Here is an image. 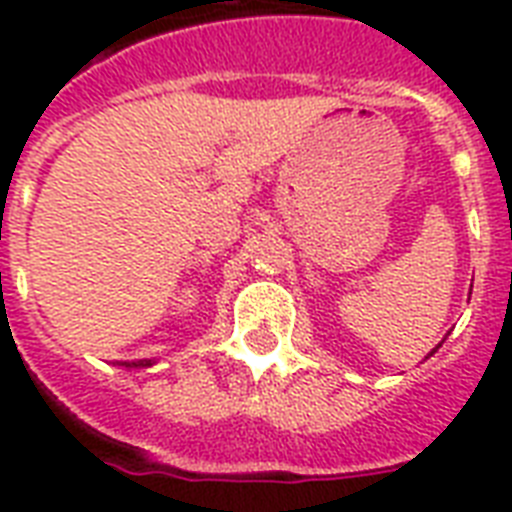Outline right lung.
<instances>
[{"instance_id": "1", "label": "right lung", "mask_w": 512, "mask_h": 512, "mask_svg": "<svg viewBox=\"0 0 512 512\" xmlns=\"http://www.w3.org/2000/svg\"><path fill=\"white\" fill-rule=\"evenodd\" d=\"M151 361H132V364H124V366H148Z\"/></svg>"}]
</instances>
